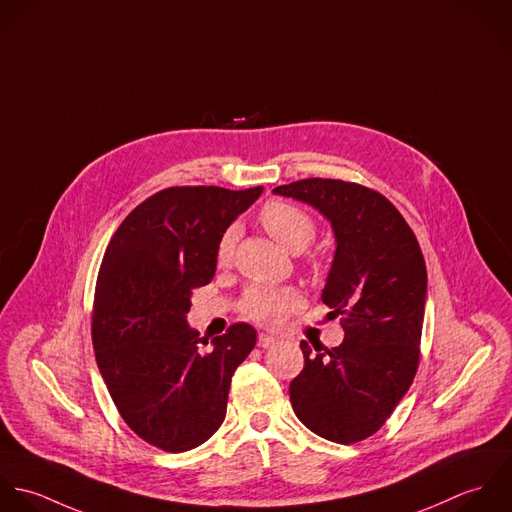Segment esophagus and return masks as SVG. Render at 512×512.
Instances as JSON below:
<instances>
[{
  "label": "esophagus",
  "mask_w": 512,
  "mask_h": 512,
  "mask_svg": "<svg viewBox=\"0 0 512 512\" xmlns=\"http://www.w3.org/2000/svg\"><path fill=\"white\" fill-rule=\"evenodd\" d=\"M277 344V338L275 336H269V334H259V338H257V346L259 348H271V346H275Z\"/></svg>",
  "instance_id": "obj_1"
}]
</instances>
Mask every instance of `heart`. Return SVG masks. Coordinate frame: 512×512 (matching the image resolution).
<instances>
[{
  "instance_id": "b5f03b06",
  "label": "heart",
  "mask_w": 512,
  "mask_h": 512,
  "mask_svg": "<svg viewBox=\"0 0 512 512\" xmlns=\"http://www.w3.org/2000/svg\"><path fill=\"white\" fill-rule=\"evenodd\" d=\"M259 221L273 239H277L285 249L293 253H301L314 239V233H316V223L305 209L287 202H279V200L263 205L259 213ZM237 239H239V231L235 225L227 227L221 233L215 249L217 265L225 267L231 263ZM299 301H301L299 291L291 287L255 285L245 291L241 299V310L245 312V316L261 324H277L291 308L299 305Z\"/></svg>"
}]
</instances>
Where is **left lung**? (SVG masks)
<instances>
[{
	"label": "left lung",
	"mask_w": 512,
	"mask_h": 512,
	"mask_svg": "<svg viewBox=\"0 0 512 512\" xmlns=\"http://www.w3.org/2000/svg\"><path fill=\"white\" fill-rule=\"evenodd\" d=\"M273 192L318 209L336 237L322 303L342 314L344 340L330 350L303 340L305 368L289 394L310 431L350 445L376 433L413 382L425 261L402 213L366 186L308 178Z\"/></svg>",
	"instance_id": "1"
}]
</instances>
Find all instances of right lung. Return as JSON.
I'll use <instances>...</instances> for the list:
<instances>
[{"label": "right lung", "mask_w": 512, "mask_h": 512, "mask_svg": "<svg viewBox=\"0 0 512 512\" xmlns=\"http://www.w3.org/2000/svg\"><path fill=\"white\" fill-rule=\"evenodd\" d=\"M263 188H166L136 205L104 251L93 307V346L108 394L146 443L190 451L223 423L231 376L257 332L231 324L204 350L186 314L192 291L215 275V249Z\"/></svg>", "instance_id": "1"}]
</instances>
